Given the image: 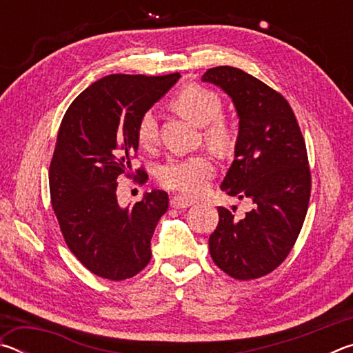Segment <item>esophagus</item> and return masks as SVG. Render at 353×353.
<instances>
[{"mask_svg":"<svg viewBox=\"0 0 353 353\" xmlns=\"http://www.w3.org/2000/svg\"><path fill=\"white\" fill-rule=\"evenodd\" d=\"M193 205V201H188L185 198H181V196H174V198L171 199V207L172 208H179V210H185V208H188Z\"/></svg>","mask_w":353,"mask_h":353,"instance_id":"34e87169","label":"esophagus"}]
</instances>
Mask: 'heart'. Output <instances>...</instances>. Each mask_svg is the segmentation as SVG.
Masks as SVG:
<instances>
[{
  "mask_svg": "<svg viewBox=\"0 0 353 353\" xmlns=\"http://www.w3.org/2000/svg\"><path fill=\"white\" fill-rule=\"evenodd\" d=\"M176 109L204 126V139L208 145L218 151H227L235 143V128L229 118L221 115L224 103L216 92L210 88L191 83L182 88L172 99ZM137 140L145 149H152L159 143V123L152 110H146L137 124ZM214 176L213 160L205 154L190 157L171 159L162 166L159 179L163 187L183 196H198L207 190Z\"/></svg>",
  "mask_w": 353,
  "mask_h": 353,
  "instance_id": "b5f03b06",
  "label": "heart"
}]
</instances>
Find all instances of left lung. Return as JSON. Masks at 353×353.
<instances>
[{"instance_id": "left-lung-1", "label": "left lung", "mask_w": 353, "mask_h": 353, "mask_svg": "<svg viewBox=\"0 0 353 353\" xmlns=\"http://www.w3.org/2000/svg\"><path fill=\"white\" fill-rule=\"evenodd\" d=\"M202 81L223 88L240 117L235 160L221 190L254 202L241 219L218 207L219 221L208 249L227 276L260 279L290 255L307 216L312 172L305 140L283 94L246 71L214 67Z\"/></svg>"}]
</instances>
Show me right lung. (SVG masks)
<instances>
[{
  "label": "right lung",
  "mask_w": 353,
  "mask_h": 353,
  "mask_svg": "<svg viewBox=\"0 0 353 353\" xmlns=\"http://www.w3.org/2000/svg\"><path fill=\"white\" fill-rule=\"evenodd\" d=\"M165 76L110 74L92 83L65 112L50 165V194L62 236L83 266L101 279H130L151 260V238L168 210V193L154 190L119 207L118 177L148 181L137 157V124L177 82Z\"/></svg>",
  "instance_id": "1"
}]
</instances>
